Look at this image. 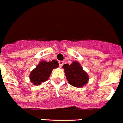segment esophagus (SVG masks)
<instances>
[{"label":"esophagus","mask_w":123,"mask_h":123,"mask_svg":"<svg viewBox=\"0 0 123 123\" xmlns=\"http://www.w3.org/2000/svg\"><path fill=\"white\" fill-rule=\"evenodd\" d=\"M59 64L60 68H62V66H63V64H64V61H59Z\"/></svg>","instance_id":"34e87169"}]
</instances>
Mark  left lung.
Listing matches in <instances>:
<instances>
[{
  "label": "left lung",
  "mask_w": 123,
  "mask_h": 123,
  "mask_svg": "<svg viewBox=\"0 0 123 123\" xmlns=\"http://www.w3.org/2000/svg\"><path fill=\"white\" fill-rule=\"evenodd\" d=\"M65 74L69 83L75 87H82L88 82V76L83 70L78 62H73L71 64H64Z\"/></svg>",
  "instance_id": "1"
}]
</instances>
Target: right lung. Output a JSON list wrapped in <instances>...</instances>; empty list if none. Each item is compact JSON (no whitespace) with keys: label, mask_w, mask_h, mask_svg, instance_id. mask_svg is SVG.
<instances>
[{"label":"right lung","mask_w":123,"mask_h":123,"mask_svg":"<svg viewBox=\"0 0 123 123\" xmlns=\"http://www.w3.org/2000/svg\"><path fill=\"white\" fill-rule=\"evenodd\" d=\"M58 66V62L54 60L51 62L42 61L30 73V78L31 82L35 85H39L42 83L45 82L49 78L53 69Z\"/></svg>","instance_id":"right-lung-1"}]
</instances>
